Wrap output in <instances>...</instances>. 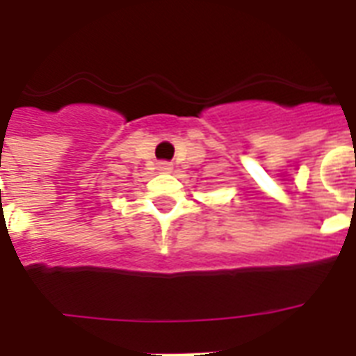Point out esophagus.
<instances>
[{"label":"esophagus","mask_w":356,"mask_h":356,"mask_svg":"<svg viewBox=\"0 0 356 356\" xmlns=\"http://www.w3.org/2000/svg\"><path fill=\"white\" fill-rule=\"evenodd\" d=\"M159 170H161V172H170V170H172V162L161 161L159 162Z\"/></svg>","instance_id":"esophagus-1"}]
</instances>
